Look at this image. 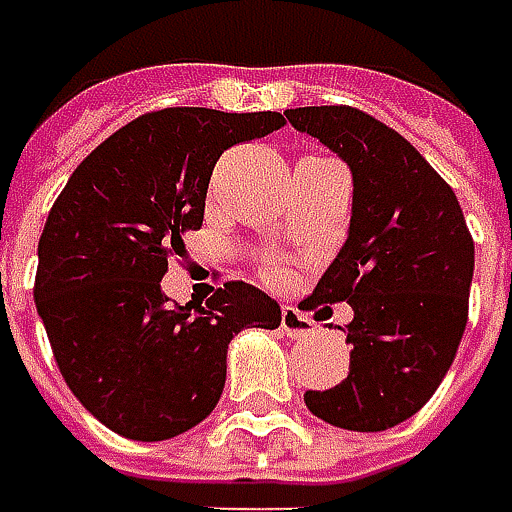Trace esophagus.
I'll return each instance as SVG.
<instances>
[{
    "instance_id": "esophagus-1",
    "label": "esophagus",
    "mask_w": 512,
    "mask_h": 512,
    "mask_svg": "<svg viewBox=\"0 0 512 512\" xmlns=\"http://www.w3.org/2000/svg\"><path fill=\"white\" fill-rule=\"evenodd\" d=\"M282 331L291 337V340H299V337H311L317 331V325L311 317H305L302 311H296L291 305L282 308Z\"/></svg>"
}]
</instances>
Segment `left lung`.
<instances>
[{"label":"left lung","mask_w":512,"mask_h":512,"mask_svg":"<svg viewBox=\"0 0 512 512\" xmlns=\"http://www.w3.org/2000/svg\"><path fill=\"white\" fill-rule=\"evenodd\" d=\"M285 117L334 149L354 178L348 239L302 302L305 311L351 305V363L334 389L305 392V406L331 426L380 432L426 406L455 360L470 314L473 236L452 187L377 117L354 106H302Z\"/></svg>","instance_id":"obj_1"}]
</instances>
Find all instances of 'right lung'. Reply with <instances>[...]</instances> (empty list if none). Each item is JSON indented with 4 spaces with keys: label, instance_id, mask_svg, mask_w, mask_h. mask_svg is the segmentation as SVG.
Wrapping results in <instances>:
<instances>
[{
    "label": "right lung",
    "instance_id": "1",
    "mask_svg": "<svg viewBox=\"0 0 512 512\" xmlns=\"http://www.w3.org/2000/svg\"><path fill=\"white\" fill-rule=\"evenodd\" d=\"M282 126L279 112H149L100 143L57 195L34 299L68 389L117 435L167 441L192 429L216 409L230 340L279 328V305L247 282L178 305L161 279L204 221L221 152Z\"/></svg>",
    "mask_w": 512,
    "mask_h": 512
}]
</instances>
